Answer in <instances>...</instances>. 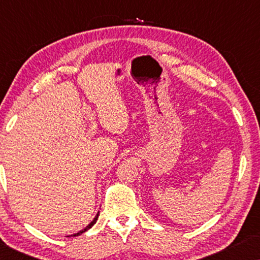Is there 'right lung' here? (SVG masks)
Returning <instances> with one entry per match:
<instances>
[{
	"label": "right lung",
	"mask_w": 260,
	"mask_h": 260,
	"mask_svg": "<svg viewBox=\"0 0 260 260\" xmlns=\"http://www.w3.org/2000/svg\"><path fill=\"white\" fill-rule=\"evenodd\" d=\"M98 215H99V214H97V215H95V218H94L93 220H92V222H90V223H88V225H87L86 227H85V229H84V230H81V231H79V232H78V233H76V234H73V236H69V237H77V236H80V234H81V233L86 232V231H87V230H90V229H91V227L94 225V223H95V221H97V219H98Z\"/></svg>",
	"instance_id": "obj_1"
}]
</instances>
